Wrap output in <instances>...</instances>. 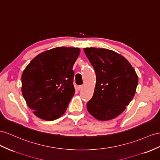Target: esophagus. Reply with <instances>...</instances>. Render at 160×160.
Segmentation results:
<instances>
[{
    "label": "esophagus",
    "mask_w": 160,
    "mask_h": 160,
    "mask_svg": "<svg viewBox=\"0 0 160 160\" xmlns=\"http://www.w3.org/2000/svg\"><path fill=\"white\" fill-rule=\"evenodd\" d=\"M82 88H83V86L82 85L78 86V87H77V88H78V91H80L81 89H82Z\"/></svg>",
    "instance_id": "esophagus-1"
}]
</instances>
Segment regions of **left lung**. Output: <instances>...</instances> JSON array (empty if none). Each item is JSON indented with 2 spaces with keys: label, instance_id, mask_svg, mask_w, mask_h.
Instances as JSON below:
<instances>
[{
  "label": "left lung",
  "instance_id": "obj_1",
  "mask_svg": "<svg viewBox=\"0 0 160 160\" xmlns=\"http://www.w3.org/2000/svg\"><path fill=\"white\" fill-rule=\"evenodd\" d=\"M96 73L93 96L87 105L88 112L101 121L116 118L132 101L138 76L124 57L106 48H84Z\"/></svg>",
  "mask_w": 160,
  "mask_h": 160
}]
</instances>
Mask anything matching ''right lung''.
<instances>
[{"mask_svg": "<svg viewBox=\"0 0 160 160\" xmlns=\"http://www.w3.org/2000/svg\"><path fill=\"white\" fill-rule=\"evenodd\" d=\"M79 48L56 47L40 53L22 75V92L28 107L41 119L52 121L66 111L75 93L73 66Z\"/></svg>", "mask_w": 160, "mask_h": 160, "instance_id": "right-lung-1", "label": "right lung"}]
</instances>
